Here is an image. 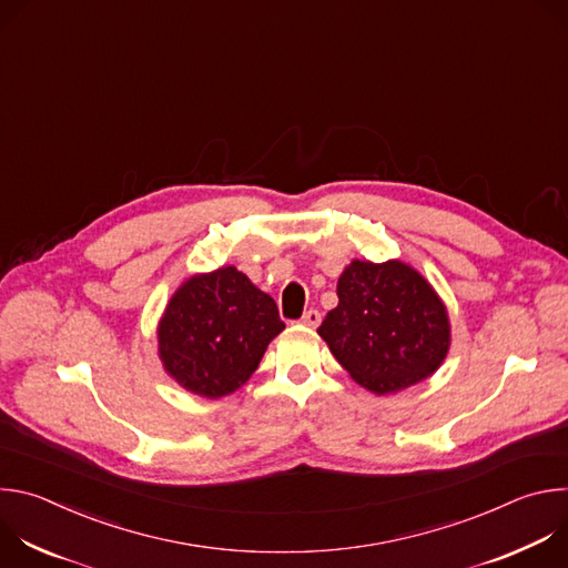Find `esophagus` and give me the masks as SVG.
I'll list each match as a JSON object with an SVG mask.
<instances>
[{
    "label": "esophagus",
    "instance_id": "34e87169",
    "mask_svg": "<svg viewBox=\"0 0 568 568\" xmlns=\"http://www.w3.org/2000/svg\"><path fill=\"white\" fill-rule=\"evenodd\" d=\"M301 323H303V326L316 328L318 323H321V312H318V310H307V312L301 316Z\"/></svg>",
    "mask_w": 568,
    "mask_h": 568
}]
</instances>
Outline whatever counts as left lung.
<instances>
[{
  "mask_svg": "<svg viewBox=\"0 0 568 568\" xmlns=\"http://www.w3.org/2000/svg\"><path fill=\"white\" fill-rule=\"evenodd\" d=\"M337 296L316 333L359 386L397 393L436 373L447 357V307L412 265L353 261Z\"/></svg>",
  "mask_w": 568,
  "mask_h": 568,
  "instance_id": "left-lung-1",
  "label": "left lung"
}]
</instances>
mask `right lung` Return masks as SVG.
Wrapping results in <instances>:
<instances>
[{
    "label": "right lung",
    "instance_id": "1",
    "mask_svg": "<svg viewBox=\"0 0 568 568\" xmlns=\"http://www.w3.org/2000/svg\"><path fill=\"white\" fill-rule=\"evenodd\" d=\"M274 298L233 265L195 274L159 321V359L186 390L217 399L245 384L283 333Z\"/></svg>",
    "mask_w": 568,
    "mask_h": 568
}]
</instances>
